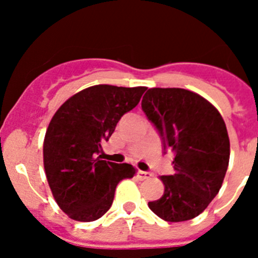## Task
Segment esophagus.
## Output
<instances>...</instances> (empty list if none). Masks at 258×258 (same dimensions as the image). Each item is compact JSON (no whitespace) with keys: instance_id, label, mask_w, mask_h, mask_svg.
<instances>
[{"instance_id":"34e87169","label":"esophagus","mask_w":258,"mask_h":258,"mask_svg":"<svg viewBox=\"0 0 258 258\" xmlns=\"http://www.w3.org/2000/svg\"><path fill=\"white\" fill-rule=\"evenodd\" d=\"M150 177H151V173L143 172V170H137V178H140L141 181L150 178Z\"/></svg>"}]
</instances>
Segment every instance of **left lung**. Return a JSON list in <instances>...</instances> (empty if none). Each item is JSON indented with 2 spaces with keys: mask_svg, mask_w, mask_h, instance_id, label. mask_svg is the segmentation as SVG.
I'll list each match as a JSON object with an SVG mask.
<instances>
[{
  "mask_svg": "<svg viewBox=\"0 0 258 258\" xmlns=\"http://www.w3.org/2000/svg\"><path fill=\"white\" fill-rule=\"evenodd\" d=\"M142 109L174 152V174L161 175L164 194L150 202L156 216L182 222L199 216L222 186L230 159L226 124L202 95L181 88H151Z\"/></svg>",
  "mask_w": 258,
  "mask_h": 258,
  "instance_id": "1",
  "label": "left lung"
}]
</instances>
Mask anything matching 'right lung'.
I'll use <instances>...</instances> for the list:
<instances>
[{"label":"right lung","mask_w":258,"mask_h":258,"mask_svg":"<svg viewBox=\"0 0 258 258\" xmlns=\"http://www.w3.org/2000/svg\"><path fill=\"white\" fill-rule=\"evenodd\" d=\"M146 89L90 86L68 98L52 116L44 140V168L56 204L72 220L101 218L112 206L118 182L136 174L131 164L111 163L97 155Z\"/></svg>","instance_id":"obj_1"}]
</instances>
